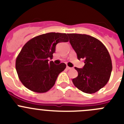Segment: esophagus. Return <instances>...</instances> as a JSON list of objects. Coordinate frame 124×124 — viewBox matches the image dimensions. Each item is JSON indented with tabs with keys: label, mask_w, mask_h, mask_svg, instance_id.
Returning <instances> with one entry per match:
<instances>
[{
	"label": "esophagus",
	"mask_w": 124,
	"mask_h": 124,
	"mask_svg": "<svg viewBox=\"0 0 124 124\" xmlns=\"http://www.w3.org/2000/svg\"><path fill=\"white\" fill-rule=\"evenodd\" d=\"M66 68H67L68 70H71V69H72V68H71V67H69L68 66H66Z\"/></svg>",
	"instance_id": "34e87169"
}]
</instances>
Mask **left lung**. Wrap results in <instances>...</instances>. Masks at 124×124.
<instances>
[{"label": "left lung", "instance_id": "obj_1", "mask_svg": "<svg viewBox=\"0 0 124 124\" xmlns=\"http://www.w3.org/2000/svg\"><path fill=\"white\" fill-rule=\"evenodd\" d=\"M70 44L79 60H84L83 68L75 67L78 76L73 79L74 86L84 93L93 94L109 81L112 65L110 54L102 43L84 34L70 33Z\"/></svg>", "mask_w": 124, "mask_h": 124}]
</instances>
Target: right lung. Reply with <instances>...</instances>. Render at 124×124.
<instances>
[{
  "label": "right lung",
  "instance_id": "right-lung-1",
  "mask_svg": "<svg viewBox=\"0 0 124 124\" xmlns=\"http://www.w3.org/2000/svg\"><path fill=\"white\" fill-rule=\"evenodd\" d=\"M68 34L48 33L34 37L23 46L16 60L15 68L20 81L30 90L47 92L54 86L66 64H54L49 59L55 52L56 45L69 41Z\"/></svg>",
  "mask_w": 124,
  "mask_h": 124
}]
</instances>
